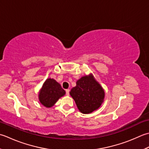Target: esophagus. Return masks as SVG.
Returning a JSON list of instances; mask_svg holds the SVG:
<instances>
[{
    "label": "esophagus",
    "instance_id": "esophagus-1",
    "mask_svg": "<svg viewBox=\"0 0 149 149\" xmlns=\"http://www.w3.org/2000/svg\"><path fill=\"white\" fill-rule=\"evenodd\" d=\"M65 92H66V95L69 96V89H66Z\"/></svg>",
    "mask_w": 149,
    "mask_h": 149
}]
</instances>
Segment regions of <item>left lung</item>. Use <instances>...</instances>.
Segmentation results:
<instances>
[{
	"label": "left lung",
	"instance_id": "obj_1",
	"mask_svg": "<svg viewBox=\"0 0 149 149\" xmlns=\"http://www.w3.org/2000/svg\"><path fill=\"white\" fill-rule=\"evenodd\" d=\"M69 94L83 114L91 113L98 109L105 98L104 89L92 73L79 79Z\"/></svg>",
	"mask_w": 149,
	"mask_h": 149
}]
</instances>
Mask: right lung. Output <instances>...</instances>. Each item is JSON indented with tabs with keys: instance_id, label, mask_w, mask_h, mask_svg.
<instances>
[{
	"instance_id": "obj_1",
	"label": "right lung",
	"mask_w": 149,
	"mask_h": 149,
	"mask_svg": "<svg viewBox=\"0 0 149 149\" xmlns=\"http://www.w3.org/2000/svg\"><path fill=\"white\" fill-rule=\"evenodd\" d=\"M65 95L60 84L53 78H47L38 93V100L44 107L50 108Z\"/></svg>"
}]
</instances>
